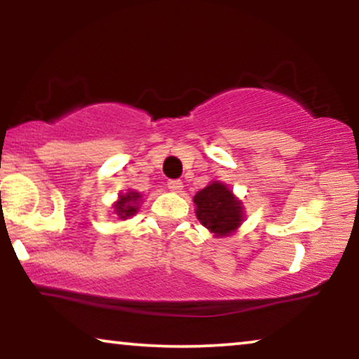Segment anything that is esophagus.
Here are the masks:
<instances>
[{"instance_id": "34e87169", "label": "esophagus", "mask_w": 359, "mask_h": 359, "mask_svg": "<svg viewBox=\"0 0 359 359\" xmlns=\"http://www.w3.org/2000/svg\"><path fill=\"white\" fill-rule=\"evenodd\" d=\"M168 188L171 191H176V193H180V191L183 189V183H181L180 180H170L168 181Z\"/></svg>"}]
</instances>
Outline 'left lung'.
Here are the masks:
<instances>
[{"label":"left lung","instance_id":"obj_1","mask_svg":"<svg viewBox=\"0 0 359 359\" xmlns=\"http://www.w3.org/2000/svg\"><path fill=\"white\" fill-rule=\"evenodd\" d=\"M196 215L204 227L219 237L229 235L242 224V204L233 198L232 191L222 183L209 184L194 196Z\"/></svg>","mask_w":359,"mask_h":359}]
</instances>
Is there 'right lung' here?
<instances>
[{
	"mask_svg": "<svg viewBox=\"0 0 359 359\" xmlns=\"http://www.w3.org/2000/svg\"><path fill=\"white\" fill-rule=\"evenodd\" d=\"M142 196L139 193H135V191H129L127 194H122L121 199L117 201L114 204L116 208V212L119 215L121 219H127L130 217V215H134L137 212V203H139V199Z\"/></svg>",
	"mask_w": 359,
	"mask_h": 359,
	"instance_id": "right-lung-1",
	"label": "right lung"
}]
</instances>
